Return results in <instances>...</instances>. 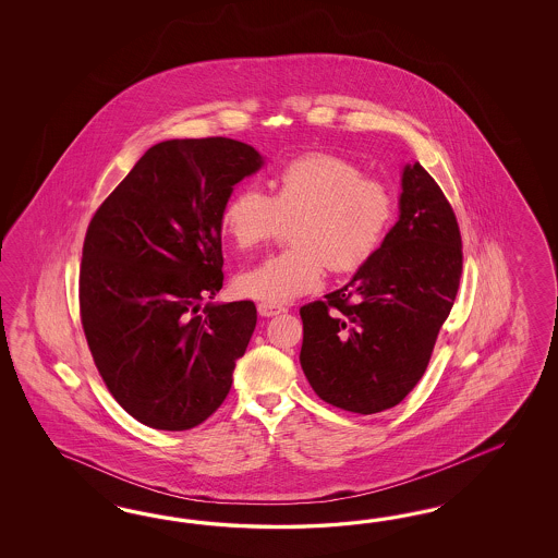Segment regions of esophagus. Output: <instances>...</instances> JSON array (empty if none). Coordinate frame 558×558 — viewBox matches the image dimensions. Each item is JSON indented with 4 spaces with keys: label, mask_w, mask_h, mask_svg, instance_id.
Instances as JSON below:
<instances>
[{
    "label": "esophagus",
    "mask_w": 558,
    "mask_h": 558,
    "mask_svg": "<svg viewBox=\"0 0 558 558\" xmlns=\"http://www.w3.org/2000/svg\"><path fill=\"white\" fill-rule=\"evenodd\" d=\"M284 311H287V306H282V304H257V313H259L262 317H274V315H280V313H284Z\"/></svg>",
    "instance_id": "1"
}]
</instances>
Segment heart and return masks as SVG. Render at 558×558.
<instances>
[{
	"instance_id": "heart-1",
	"label": "heart",
	"mask_w": 558,
	"mask_h": 558,
	"mask_svg": "<svg viewBox=\"0 0 558 558\" xmlns=\"http://www.w3.org/2000/svg\"><path fill=\"white\" fill-rule=\"evenodd\" d=\"M270 194L236 187L220 208V229L239 252H252L290 229L294 247L236 276L235 290L262 303L282 304L322 287L327 268L352 274L383 247L395 220V198L352 159L304 153L270 178Z\"/></svg>"
}]
</instances>
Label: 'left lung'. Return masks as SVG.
I'll return each instance as SVG.
<instances>
[{"mask_svg": "<svg viewBox=\"0 0 558 558\" xmlns=\"http://www.w3.org/2000/svg\"><path fill=\"white\" fill-rule=\"evenodd\" d=\"M401 217L350 284L301 308V366L325 403L360 415L399 405L420 383L457 301L462 236L436 180L403 171Z\"/></svg>", "mask_w": 558, "mask_h": 558, "instance_id": "8db88e82", "label": "left lung"}]
</instances>
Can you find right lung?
<instances>
[{
  "instance_id": "add662e5",
  "label": "right lung",
  "mask_w": 558,
  "mask_h": 558,
  "mask_svg": "<svg viewBox=\"0 0 558 558\" xmlns=\"http://www.w3.org/2000/svg\"><path fill=\"white\" fill-rule=\"evenodd\" d=\"M262 168L225 138L153 145L98 206L80 268V315L104 385L136 422L184 432L208 420L254 333L252 301L201 303L222 288L220 208Z\"/></svg>"
}]
</instances>
